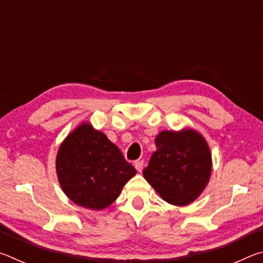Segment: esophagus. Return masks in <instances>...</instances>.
I'll list each match as a JSON object with an SVG mask.
<instances>
[{
	"label": "esophagus",
	"mask_w": 263,
	"mask_h": 263,
	"mask_svg": "<svg viewBox=\"0 0 263 263\" xmlns=\"http://www.w3.org/2000/svg\"><path fill=\"white\" fill-rule=\"evenodd\" d=\"M135 167L138 172L141 173L142 169H144V160H138V161L135 163Z\"/></svg>",
	"instance_id": "esophagus-1"
}]
</instances>
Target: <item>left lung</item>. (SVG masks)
<instances>
[{"label":"left lung","instance_id":"8db88e82","mask_svg":"<svg viewBox=\"0 0 263 263\" xmlns=\"http://www.w3.org/2000/svg\"><path fill=\"white\" fill-rule=\"evenodd\" d=\"M155 146L142 175L169 204L188 205L210 180L212 160L208 142L198 132L184 128L160 132Z\"/></svg>","mask_w":263,"mask_h":263}]
</instances>
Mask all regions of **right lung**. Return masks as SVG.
Returning <instances> with one entry per match:
<instances>
[{
  "instance_id": "obj_1",
  "label": "right lung",
  "mask_w": 263,
  "mask_h": 263,
  "mask_svg": "<svg viewBox=\"0 0 263 263\" xmlns=\"http://www.w3.org/2000/svg\"><path fill=\"white\" fill-rule=\"evenodd\" d=\"M64 193L80 206L102 210L112 204L136 169L104 133L82 123L62 141L55 160Z\"/></svg>"
}]
</instances>
